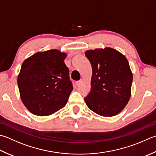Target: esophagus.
I'll return each mask as SVG.
<instances>
[{
    "label": "esophagus",
    "instance_id": "34e87169",
    "mask_svg": "<svg viewBox=\"0 0 156 156\" xmlns=\"http://www.w3.org/2000/svg\"><path fill=\"white\" fill-rule=\"evenodd\" d=\"M82 80H78V81L76 82V85H77L78 87L80 86V84H82Z\"/></svg>",
    "mask_w": 156,
    "mask_h": 156
}]
</instances>
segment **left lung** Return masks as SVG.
Wrapping results in <instances>:
<instances>
[{
  "instance_id": "obj_1",
  "label": "left lung",
  "mask_w": 156,
  "mask_h": 156,
  "mask_svg": "<svg viewBox=\"0 0 156 156\" xmlns=\"http://www.w3.org/2000/svg\"><path fill=\"white\" fill-rule=\"evenodd\" d=\"M92 66L90 93L84 98L88 108L102 116L118 114L131 95L133 73L127 59L114 48L85 52Z\"/></svg>"
}]
</instances>
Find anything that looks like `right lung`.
Masks as SVG:
<instances>
[{
	"instance_id": "1",
	"label": "right lung",
	"mask_w": 156,
	"mask_h": 156,
	"mask_svg": "<svg viewBox=\"0 0 156 156\" xmlns=\"http://www.w3.org/2000/svg\"><path fill=\"white\" fill-rule=\"evenodd\" d=\"M66 53L38 52L22 63L17 77L21 99L32 114L46 116L65 107L73 90Z\"/></svg>"
}]
</instances>
